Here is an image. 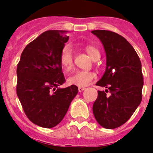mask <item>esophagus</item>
<instances>
[{
    "label": "esophagus",
    "mask_w": 153,
    "mask_h": 153,
    "mask_svg": "<svg viewBox=\"0 0 153 153\" xmlns=\"http://www.w3.org/2000/svg\"><path fill=\"white\" fill-rule=\"evenodd\" d=\"M85 87H81V86H79V92H82V91H84V90H85Z\"/></svg>",
    "instance_id": "obj_1"
}]
</instances>
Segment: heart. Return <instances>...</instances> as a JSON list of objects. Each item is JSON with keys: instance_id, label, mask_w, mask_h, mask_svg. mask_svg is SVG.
Instances as JSON below:
<instances>
[{"instance_id": "1", "label": "heart", "mask_w": 153, "mask_h": 153, "mask_svg": "<svg viewBox=\"0 0 153 153\" xmlns=\"http://www.w3.org/2000/svg\"><path fill=\"white\" fill-rule=\"evenodd\" d=\"M86 51L92 59L100 53L97 48L94 46L88 45L86 47ZM60 63L66 71H69L73 68L74 66V55H73V48L71 45L67 44L62 48L59 57ZM96 78V74L94 72L86 71H78L74 74L68 78L67 82L70 85L76 86H86L93 82Z\"/></svg>"}]
</instances>
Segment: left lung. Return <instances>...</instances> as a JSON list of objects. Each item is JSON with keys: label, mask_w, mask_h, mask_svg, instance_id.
Listing matches in <instances>:
<instances>
[{"label": "left lung", "mask_w": 153, "mask_h": 153, "mask_svg": "<svg viewBox=\"0 0 153 153\" xmlns=\"http://www.w3.org/2000/svg\"><path fill=\"white\" fill-rule=\"evenodd\" d=\"M106 55V67L97 86L105 87L111 95L98 91L93 113L103 128H117L126 123L142 99L144 85L141 62L133 46L123 36L106 30H94Z\"/></svg>", "instance_id": "8db88e82"}]
</instances>
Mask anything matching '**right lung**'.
Masks as SVG:
<instances>
[{
	"label": "right lung",
	"instance_id": "right-lung-1",
	"mask_svg": "<svg viewBox=\"0 0 153 153\" xmlns=\"http://www.w3.org/2000/svg\"><path fill=\"white\" fill-rule=\"evenodd\" d=\"M64 31L49 30L28 44L17 65L16 94L32 123L55 127L67 114L78 87L59 88L65 82L59 57L69 36Z\"/></svg>",
	"mask_w": 153,
	"mask_h": 153
}]
</instances>
